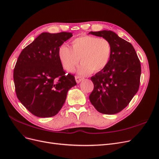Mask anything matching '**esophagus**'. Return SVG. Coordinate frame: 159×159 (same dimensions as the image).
<instances>
[{
	"label": "esophagus",
	"instance_id": "esophagus-1",
	"mask_svg": "<svg viewBox=\"0 0 159 159\" xmlns=\"http://www.w3.org/2000/svg\"><path fill=\"white\" fill-rule=\"evenodd\" d=\"M75 81H76V82H77V83H80V82L83 80V78H81V77H80V76H75Z\"/></svg>",
	"mask_w": 159,
	"mask_h": 159
}]
</instances>
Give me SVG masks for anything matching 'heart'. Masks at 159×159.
I'll return each mask as SVG.
<instances>
[{"instance_id":"heart-1","label":"heart","mask_w":159,"mask_h":159,"mask_svg":"<svg viewBox=\"0 0 159 159\" xmlns=\"http://www.w3.org/2000/svg\"><path fill=\"white\" fill-rule=\"evenodd\" d=\"M111 52L108 40L85 35L74 39L72 48L66 44L61 45L58 55L63 68L68 72L72 71L80 60L81 63L78 72L87 75L92 70L97 72L106 68L110 62Z\"/></svg>"}]
</instances>
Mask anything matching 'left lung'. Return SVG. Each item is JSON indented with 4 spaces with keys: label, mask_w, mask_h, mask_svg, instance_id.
Returning <instances> with one entry per match:
<instances>
[{
    "label": "left lung",
    "mask_w": 159,
    "mask_h": 159,
    "mask_svg": "<svg viewBox=\"0 0 159 159\" xmlns=\"http://www.w3.org/2000/svg\"><path fill=\"white\" fill-rule=\"evenodd\" d=\"M90 34L108 40L112 52L108 65L91 78L94 89L89 100L100 113L116 114L127 106L138 91L140 62L132 44L114 32L104 30Z\"/></svg>",
    "instance_id": "left-lung-1"
}]
</instances>
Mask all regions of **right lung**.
<instances>
[{"label": "right lung", "mask_w": 159, "mask_h": 159, "mask_svg": "<svg viewBox=\"0 0 159 159\" xmlns=\"http://www.w3.org/2000/svg\"><path fill=\"white\" fill-rule=\"evenodd\" d=\"M72 36V33H42L24 48L14 70L17 98L39 117L55 116L75 86L74 76L65 72L59 60V47Z\"/></svg>", "instance_id": "obj_1"}]
</instances>
